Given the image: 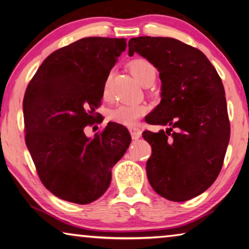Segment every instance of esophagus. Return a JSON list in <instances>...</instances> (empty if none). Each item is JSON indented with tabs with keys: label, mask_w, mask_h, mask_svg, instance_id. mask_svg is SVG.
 <instances>
[{
	"label": "esophagus",
	"mask_w": 249,
	"mask_h": 249,
	"mask_svg": "<svg viewBox=\"0 0 249 249\" xmlns=\"http://www.w3.org/2000/svg\"><path fill=\"white\" fill-rule=\"evenodd\" d=\"M129 133L132 135L133 139H139L142 137V130L136 127H130L129 128Z\"/></svg>",
	"instance_id": "esophagus-1"
}]
</instances>
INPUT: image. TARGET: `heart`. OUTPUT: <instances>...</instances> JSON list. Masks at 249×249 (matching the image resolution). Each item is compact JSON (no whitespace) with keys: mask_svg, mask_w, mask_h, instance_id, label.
<instances>
[{"mask_svg":"<svg viewBox=\"0 0 249 249\" xmlns=\"http://www.w3.org/2000/svg\"><path fill=\"white\" fill-rule=\"evenodd\" d=\"M129 71L140 85L148 87L155 83L157 70L150 62L144 58H136L128 64ZM102 96L107 99L110 96V77L107 78L103 85ZM147 112V107L144 105H122L109 113V120L114 123L124 126H134L137 124L138 120L142 117Z\"/></svg>","mask_w":249,"mask_h":249,"instance_id":"obj_1","label":"heart"}]
</instances>
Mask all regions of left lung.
I'll use <instances>...</instances> for the list:
<instances>
[{"label": "left lung", "mask_w": 249, "mask_h": 249, "mask_svg": "<svg viewBox=\"0 0 249 249\" xmlns=\"http://www.w3.org/2000/svg\"><path fill=\"white\" fill-rule=\"evenodd\" d=\"M134 53L147 58L161 79V102L146 122L168 126L142 133L152 148L149 183L169 200L192 199L213 184L227 152L230 122L222 80L200 50L179 40L132 38L128 54Z\"/></svg>", "instance_id": "1"}]
</instances>
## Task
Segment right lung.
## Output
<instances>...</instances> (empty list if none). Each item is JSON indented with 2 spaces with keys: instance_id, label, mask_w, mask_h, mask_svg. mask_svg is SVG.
Masks as SVG:
<instances>
[{
  "instance_id": "obj_1",
  "label": "right lung",
  "mask_w": 249,
  "mask_h": 249,
  "mask_svg": "<svg viewBox=\"0 0 249 249\" xmlns=\"http://www.w3.org/2000/svg\"><path fill=\"white\" fill-rule=\"evenodd\" d=\"M126 39L89 37L61 48L43 61L27 87L26 144L42 184L63 200L87 205L109 188L112 168L130 143L123 125L109 122L87 137L103 85Z\"/></svg>"
}]
</instances>
